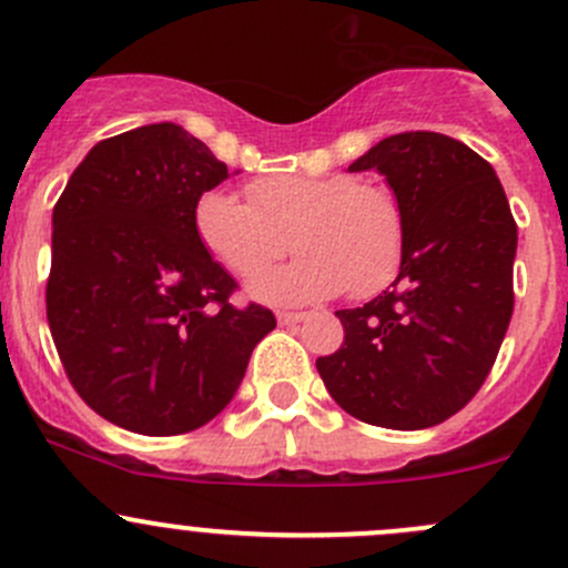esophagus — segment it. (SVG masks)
<instances>
[{"label":"esophagus","instance_id":"1","mask_svg":"<svg viewBox=\"0 0 568 568\" xmlns=\"http://www.w3.org/2000/svg\"><path fill=\"white\" fill-rule=\"evenodd\" d=\"M307 313H294V311H280L277 313V321L280 324H300V321H305Z\"/></svg>","mask_w":568,"mask_h":568}]
</instances>
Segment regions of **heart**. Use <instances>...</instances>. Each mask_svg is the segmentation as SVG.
<instances>
[{"mask_svg": "<svg viewBox=\"0 0 568 568\" xmlns=\"http://www.w3.org/2000/svg\"><path fill=\"white\" fill-rule=\"evenodd\" d=\"M194 231L242 280L266 274L288 247L300 252V261L252 288L268 302L379 294L398 274L406 242L398 200L346 173L261 175L247 183V200L209 189L194 203Z\"/></svg>", "mask_w": 568, "mask_h": 568, "instance_id": "heart-1", "label": "heart"}]
</instances>
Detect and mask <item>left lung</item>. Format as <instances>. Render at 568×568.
I'll return each mask as SVG.
<instances>
[{"instance_id":"obj_1","label":"left lung","mask_w":568,"mask_h":568,"mask_svg":"<svg viewBox=\"0 0 568 568\" xmlns=\"http://www.w3.org/2000/svg\"><path fill=\"white\" fill-rule=\"evenodd\" d=\"M348 170L387 178L404 211V261L390 291L335 313L343 346L316 368L357 420L437 426L469 404L500 352L517 222L491 164L437 131L387 136Z\"/></svg>"}]
</instances>
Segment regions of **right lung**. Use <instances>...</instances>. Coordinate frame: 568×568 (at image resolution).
Listing matches in <instances>:
<instances>
[{"label": "right lung", "mask_w": 568, "mask_h": 568, "mask_svg": "<svg viewBox=\"0 0 568 568\" xmlns=\"http://www.w3.org/2000/svg\"><path fill=\"white\" fill-rule=\"evenodd\" d=\"M225 162L175 123L101 140L51 216L45 318L73 390L125 432L173 437L214 420L277 326L231 302L236 280L194 231Z\"/></svg>", "instance_id": "1"}]
</instances>
